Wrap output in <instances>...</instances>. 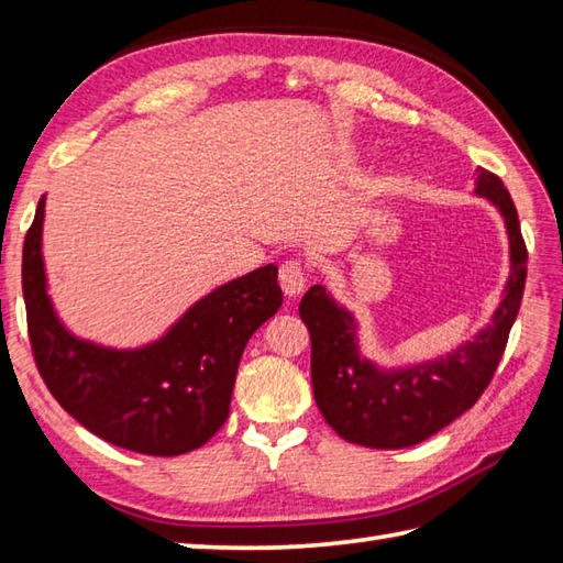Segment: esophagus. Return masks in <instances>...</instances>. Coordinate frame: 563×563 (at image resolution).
Masks as SVG:
<instances>
[{"label": "esophagus", "instance_id": "1", "mask_svg": "<svg viewBox=\"0 0 563 563\" xmlns=\"http://www.w3.org/2000/svg\"><path fill=\"white\" fill-rule=\"evenodd\" d=\"M278 280H280L283 292L288 297L300 295L307 285V273H305L302 261H297V258L285 261L278 271Z\"/></svg>", "mask_w": 563, "mask_h": 563}]
</instances>
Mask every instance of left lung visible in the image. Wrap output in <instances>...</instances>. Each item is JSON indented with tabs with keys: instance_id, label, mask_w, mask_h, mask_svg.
<instances>
[{
	"instance_id": "obj_1",
	"label": "left lung",
	"mask_w": 563,
	"mask_h": 563,
	"mask_svg": "<svg viewBox=\"0 0 563 563\" xmlns=\"http://www.w3.org/2000/svg\"><path fill=\"white\" fill-rule=\"evenodd\" d=\"M476 196L492 200L504 214L510 278L492 324L457 351L411 367L379 369L357 353L353 314L321 285L305 292L300 317L312 339L314 399L324 421L343 440L375 450L416 445L470 411L492 385L522 302L528 246L508 188L482 166L476 169Z\"/></svg>"
}]
</instances>
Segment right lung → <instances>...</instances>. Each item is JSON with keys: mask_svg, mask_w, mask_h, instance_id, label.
<instances>
[{"mask_svg": "<svg viewBox=\"0 0 563 563\" xmlns=\"http://www.w3.org/2000/svg\"><path fill=\"white\" fill-rule=\"evenodd\" d=\"M43 212L45 196L23 242L21 285L45 387L75 421L123 450L174 457L206 445L230 416L249 339L283 305L278 268L268 263L212 290L145 349H103L71 336L51 305Z\"/></svg>", "mask_w": 563, "mask_h": 563, "instance_id": "1", "label": "right lung"}]
</instances>
